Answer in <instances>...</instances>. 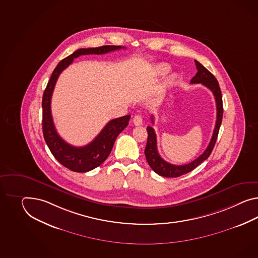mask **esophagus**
<instances>
[{
	"mask_svg": "<svg viewBox=\"0 0 258 258\" xmlns=\"http://www.w3.org/2000/svg\"><path fill=\"white\" fill-rule=\"evenodd\" d=\"M132 121H133V123H134L135 126H140V125L143 124V117H142V115H140V114H136V115L133 117Z\"/></svg>",
	"mask_w": 258,
	"mask_h": 258,
	"instance_id": "esophagus-1",
	"label": "esophagus"
}]
</instances>
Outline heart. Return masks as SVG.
Returning a JSON list of instances; mask_svg holds the SVG:
<instances>
[{"label":"heart","mask_w":258,"mask_h":258,"mask_svg":"<svg viewBox=\"0 0 258 258\" xmlns=\"http://www.w3.org/2000/svg\"><path fill=\"white\" fill-rule=\"evenodd\" d=\"M169 70H170V67L168 66V65H166V64H158L156 66V68H155V72H156V74L158 75V76H164L165 74H167L168 72H169ZM174 76H172V75H170V76H168V78H167V81L168 82H172L173 80H174Z\"/></svg>","instance_id":"b5f03b06"}]
</instances>
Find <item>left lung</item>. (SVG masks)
Returning <instances> with one entry per match:
<instances>
[{
	"instance_id": "obj_1",
	"label": "left lung",
	"mask_w": 258,
	"mask_h": 258,
	"mask_svg": "<svg viewBox=\"0 0 258 258\" xmlns=\"http://www.w3.org/2000/svg\"><path fill=\"white\" fill-rule=\"evenodd\" d=\"M196 66L198 72L196 76L191 79V84H202L206 88H209L214 96L215 102H216V123L214 127V133L211 139V142L208 145L206 150L203 152L195 160L188 164L184 165H173V164L168 163L165 161L162 157L159 156L157 147V136L155 131L152 126H147L146 131L148 132V138L147 143L145 146V157L146 160L151 167L152 170H154L158 175L163 177H179L183 175L185 173H188L191 170L196 169L201 162L206 160L208 157H210L211 153L214 149V145L216 143L218 132L220 128L222 118H223V101H222V93H221L220 87L218 81L214 77L212 73H210L202 64L195 60ZM152 123H154V118L151 117Z\"/></svg>"
}]
</instances>
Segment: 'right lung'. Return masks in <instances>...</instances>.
Masks as SVG:
<instances>
[{
  "instance_id": "1",
  "label": "right lung",
  "mask_w": 258,
  "mask_h": 258,
  "mask_svg": "<svg viewBox=\"0 0 258 258\" xmlns=\"http://www.w3.org/2000/svg\"><path fill=\"white\" fill-rule=\"evenodd\" d=\"M121 45H103L94 48H80L72 55L63 58L53 71L43 95V133L46 145L52 155L59 163L69 170L76 172H87L94 170L104 162L113 149L115 139L128 125L131 115H125L111 120L102 128L99 135L88 145L76 147L66 143L58 134L51 114V97L57 78L63 70L66 69L74 59L82 55H101L108 52L118 50Z\"/></svg>"
}]
</instances>
